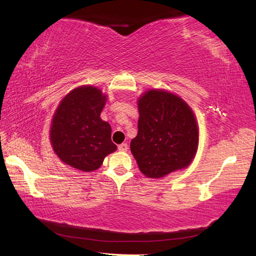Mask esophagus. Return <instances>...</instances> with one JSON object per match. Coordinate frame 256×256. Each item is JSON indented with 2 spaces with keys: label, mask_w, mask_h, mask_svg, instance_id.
I'll return each instance as SVG.
<instances>
[{
  "label": "esophagus",
  "mask_w": 256,
  "mask_h": 256,
  "mask_svg": "<svg viewBox=\"0 0 256 256\" xmlns=\"http://www.w3.org/2000/svg\"><path fill=\"white\" fill-rule=\"evenodd\" d=\"M128 144H125V143H122V144H120L118 146V150H120V152H126L128 150Z\"/></svg>",
  "instance_id": "esophagus-1"
}]
</instances>
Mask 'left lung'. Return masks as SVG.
<instances>
[{
	"label": "left lung",
	"mask_w": 256,
	"mask_h": 256,
	"mask_svg": "<svg viewBox=\"0 0 256 256\" xmlns=\"http://www.w3.org/2000/svg\"><path fill=\"white\" fill-rule=\"evenodd\" d=\"M138 131L131 152L140 170L160 178L187 167L198 148L194 112L180 98L162 90H150L138 100Z\"/></svg>",
	"instance_id": "left-lung-1"
}]
</instances>
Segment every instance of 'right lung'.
Returning a JSON list of instances; mask_svg holds the SVG:
<instances>
[{"label": "right lung", "mask_w": 256, "mask_h": 256, "mask_svg": "<svg viewBox=\"0 0 256 256\" xmlns=\"http://www.w3.org/2000/svg\"><path fill=\"white\" fill-rule=\"evenodd\" d=\"M106 98L92 86H80L64 98L54 116L50 142L64 162L82 172L99 168L116 150L111 126L100 114Z\"/></svg>", "instance_id": "1"}]
</instances>
